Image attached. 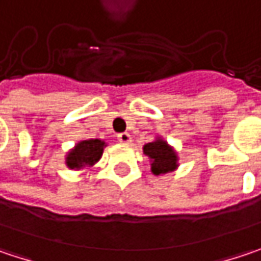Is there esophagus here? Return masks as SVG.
<instances>
[{
  "instance_id": "esophagus-1",
  "label": "esophagus",
  "mask_w": 261,
  "mask_h": 261,
  "mask_svg": "<svg viewBox=\"0 0 261 261\" xmlns=\"http://www.w3.org/2000/svg\"><path fill=\"white\" fill-rule=\"evenodd\" d=\"M118 140H119L121 143H130L131 136L128 133H119V134H118Z\"/></svg>"
}]
</instances>
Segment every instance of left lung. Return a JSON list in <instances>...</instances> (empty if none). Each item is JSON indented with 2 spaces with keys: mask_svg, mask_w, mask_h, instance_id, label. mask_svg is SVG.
I'll use <instances>...</instances> for the list:
<instances>
[{
  "mask_svg": "<svg viewBox=\"0 0 261 261\" xmlns=\"http://www.w3.org/2000/svg\"><path fill=\"white\" fill-rule=\"evenodd\" d=\"M143 152L152 160V173L156 176L173 171L177 167L176 152L161 139L145 145Z\"/></svg>",
  "mask_w": 261,
  "mask_h": 261,
  "instance_id": "left-lung-1",
  "label": "left lung"
}]
</instances>
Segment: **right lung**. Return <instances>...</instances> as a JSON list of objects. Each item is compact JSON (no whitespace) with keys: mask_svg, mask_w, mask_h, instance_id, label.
Masks as SVG:
<instances>
[{"mask_svg":"<svg viewBox=\"0 0 261 261\" xmlns=\"http://www.w3.org/2000/svg\"><path fill=\"white\" fill-rule=\"evenodd\" d=\"M103 146L105 142L99 139H90L83 140L81 143L75 146V149L69 152L66 164L69 168H81L87 165H93L97 162L103 153Z\"/></svg>","mask_w":261,"mask_h":261,"instance_id":"right-lung-1","label":"right lung"}]
</instances>
